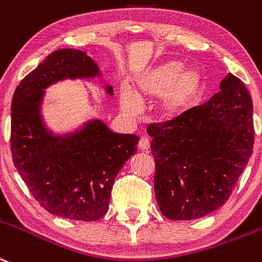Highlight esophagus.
<instances>
[{"mask_svg":"<svg viewBox=\"0 0 262 262\" xmlns=\"http://www.w3.org/2000/svg\"><path fill=\"white\" fill-rule=\"evenodd\" d=\"M138 147H139V150L147 151L148 148H150V139L146 138V137H142V138L139 139Z\"/></svg>","mask_w":262,"mask_h":262,"instance_id":"obj_1","label":"esophagus"}]
</instances>
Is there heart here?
Returning a JSON list of instances; mask_svg holds the SVG:
<instances>
[{"label": "heart", "instance_id": "obj_1", "mask_svg": "<svg viewBox=\"0 0 262 262\" xmlns=\"http://www.w3.org/2000/svg\"><path fill=\"white\" fill-rule=\"evenodd\" d=\"M203 88V75L199 68L185 67L178 60H167L148 68L134 82L136 97L130 89L120 92V107L128 116L136 117L142 111L141 102L156 101L164 119L173 120L189 111Z\"/></svg>", "mask_w": 262, "mask_h": 262}]
</instances>
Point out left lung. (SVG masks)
I'll list each match as a JSON object with an SVG mask.
<instances>
[{
	"instance_id": "obj_1",
	"label": "left lung",
	"mask_w": 262,
	"mask_h": 262,
	"mask_svg": "<svg viewBox=\"0 0 262 262\" xmlns=\"http://www.w3.org/2000/svg\"><path fill=\"white\" fill-rule=\"evenodd\" d=\"M204 104L147 128L161 213L195 220L225 204L253 150V106L243 82L227 73Z\"/></svg>"
}]
</instances>
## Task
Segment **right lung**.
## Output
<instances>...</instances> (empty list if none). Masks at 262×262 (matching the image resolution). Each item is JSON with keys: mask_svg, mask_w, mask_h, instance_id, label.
<instances>
[{"mask_svg": "<svg viewBox=\"0 0 262 262\" xmlns=\"http://www.w3.org/2000/svg\"><path fill=\"white\" fill-rule=\"evenodd\" d=\"M66 80L114 88L86 51L59 49L24 77L11 102L14 165L29 191L55 216L95 221L108 211L115 178L137 152L136 134L115 133L93 116L67 132H54L43 119L46 89Z\"/></svg>", "mask_w": 262, "mask_h": 262, "instance_id": "add662e5", "label": "right lung"}]
</instances>
